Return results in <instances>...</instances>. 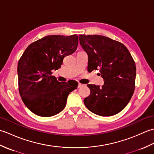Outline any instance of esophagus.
Here are the masks:
<instances>
[{
  "label": "esophagus",
  "mask_w": 154,
  "mask_h": 154,
  "mask_svg": "<svg viewBox=\"0 0 154 154\" xmlns=\"http://www.w3.org/2000/svg\"><path fill=\"white\" fill-rule=\"evenodd\" d=\"M83 86H84L83 84H81V83L78 84V88H81V87H83Z\"/></svg>",
  "instance_id": "obj_1"
}]
</instances>
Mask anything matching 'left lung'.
Instances as JSON below:
<instances>
[{"mask_svg":"<svg viewBox=\"0 0 154 154\" xmlns=\"http://www.w3.org/2000/svg\"><path fill=\"white\" fill-rule=\"evenodd\" d=\"M80 45L88 55V71L99 69L102 87L88 84L91 90L84 104L91 112L110 116L122 110L135 89V62L126 47L100 35H79Z\"/></svg>","mask_w":154,"mask_h":154,"instance_id":"8db88e82","label":"left lung"}]
</instances>
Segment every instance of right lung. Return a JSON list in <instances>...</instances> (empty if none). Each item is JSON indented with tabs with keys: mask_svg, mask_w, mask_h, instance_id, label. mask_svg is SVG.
Returning <instances> with one entry per match:
<instances>
[{
	"mask_svg": "<svg viewBox=\"0 0 154 154\" xmlns=\"http://www.w3.org/2000/svg\"><path fill=\"white\" fill-rule=\"evenodd\" d=\"M76 34L47 35L26 49L18 63L19 93L23 103L34 114L54 116L63 110L71 91L78 83L57 81L52 70L61 67L63 58L76 51Z\"/></svg>",
	"mask_w": 154,
	"mask_h": 154,
	"instance_id": "right-lung-1",
	"label": "right lung"
}]
</instances>
